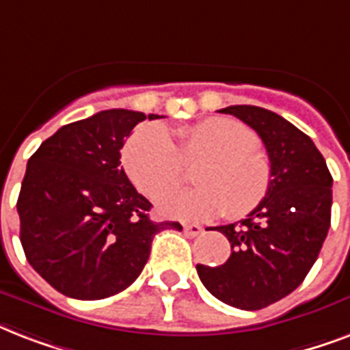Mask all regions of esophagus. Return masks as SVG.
Listing matches in <instances>:
<instances>
[{
    "label": "esophagus",
    "instance_id": "34e87169",
    "mask_svg": "<svg viewBox=\"0 0 350 350\" xmlns=\"http://www.w3.org/2000/svg\"><path fill=\"white\" fill-rule=\"evenodd\" d=\"M183 230H185L189 236H200L203 232V229L200 225H183Z\"/></svg>",
    "mask_w": 350,
    "mask_h": 350
}]
</instances>
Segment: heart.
<instances>
[{"label": "heart", "instance_id": "1", "mask_svg": "<svg viewBox=\"0 0 350 350\" xmlns=\"http://www.w3.org/2000/svg\"><path fill=\"white\" fill-rule=\"evenodd\" d=\"M159 123L134 131L123 150V167L137 191L158 198L183 180V163L198 159L196 189L169 192L159 211L170 218L203 221L221 216L243 218L252 213L271 189L269 159L258 150V136L230 118H208L176 132Z\"/></svg>", "mask_w": 350, "mask_h": 350}]
</instances>
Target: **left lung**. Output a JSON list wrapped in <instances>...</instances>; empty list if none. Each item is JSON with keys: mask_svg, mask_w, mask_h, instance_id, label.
<instances>
[{"mask_svg": "<svg viewBox=\"0 0 350 350\" xmlns=\"http://www.w3.org/2000/svg\"><path fill=\"white\" fill-rule=\"evenodd\" d=\"M218 112L258 132L272 180L265 200L247 218L216 227L230 241L229 260L196 271L219 301L258 310L298 288L318 260L331 227L332 176L312 139L276 112L254 105Z\"/></svg>", "mask_w": 350, "mask_h": 350, "instance_id": "left-lung-1", "label": "left lung"}]
</instances>
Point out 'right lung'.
Wrapping results in <instances>:
<instances>
[{
    "mask_svg": "<svg viewBox=\"0 0 350 350\" xmlns=\"http://www.w3.org/2000/svg\"><path fill=\"white\" fill-rule=\"evenodd\" d=\"M158 114L111 109L63 125L27 163L18 198L25 256L68 298L103 299L136 282L152 238L178 221H152L150 202L121 167L123 143Z\"/></svg>",
    "mask_w": 350,
    "mask_h": 350,
    "instance_id": "add662e5",
    "label": "right lung"
}]
</instances>
